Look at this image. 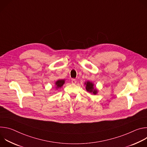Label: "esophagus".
<instances>
[{"label": "esophagus", "instance_id": "34e87169", "mask_svg": "<svg viewBox=\"0 0 147 147\" xmlns=\"http://www.w3.org/2000/svg\"><path fill=\"white\" fill-rule=\"evenodd\" d=\"M71 82L73 83V84H76V82H77V81L75 80V79H71Z\"/></svg>", "mask_w": 147, "mask_h": 147}]
</instances>
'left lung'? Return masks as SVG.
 Listing matches in <instances>:
<instances>
[{"label":"left lung","instance_id":"8db88e82","mask_svg":"<svg viewBox=\"0 0 147 147\" xmlns=\"http://www.w3.org/2000/svg\"><path fill=\"white\" fill-rule=\"evenodd\" d=\"M84 84L86 86V89L87 92L94 95H96L98 94V91L96 89V86H94V84L92 82L88 81L84 82Z\"/></svg>","mask_w":147,"mask_h":147}]
</instances>
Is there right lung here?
<instances>
[{
    "label": "right lung",
    "mask_w": 147,
    "mask_h": 147,
    "mask_svg": "<svg viewBox=\"0 0 147 147\" xmlns=\"http://www.w3.org/2000/svg\"><path fill=\"white\" fill-rule=\"evenodd\" d=\"M65 83V79H59L57 80L55 82V86L56 90L60 89L63 86L64 84Z\"/></svg>",
    "instance_id": "1"
}]
</instances>
